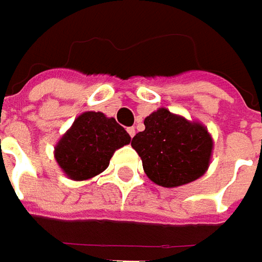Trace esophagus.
<instances>
[{
	"mask_svg": "<svg viewBox=\"0 0 262 262\" xmlns=\"http://www.w3.org/2000/svg\"><path fill=\"white\" fill-rule=\"evenodd\" d=\"M126 131H128V134H129V137H131V138L136 136V128H134V126H129Z\"/></svg>",
	"mask_w": 262,
	"mask_h": 262,
	"instance_id": "1",
	"label": "esophagus"
}]
</instances>
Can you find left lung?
I'll list each match as a JSON object with an SVG mask.
<instances>
[{
    "instance_id": "left-lung-1",
    "label": "left lung",
    "mask_w": 262,
    "mask_h": 262,
    "mask_svg": "<svg viewBox=\"0 0 262 262\" xmlns=\"http://www.w3.org/2000/svg\"><path fill=\"white\" fill-rule=\"evenodd\" d=\"M146 129L131 146L143 160L147 176L157 185H185L206 173L213 140L201 124L189 122L165 107L144 119Z\"/></svg>"
}]
</instances>
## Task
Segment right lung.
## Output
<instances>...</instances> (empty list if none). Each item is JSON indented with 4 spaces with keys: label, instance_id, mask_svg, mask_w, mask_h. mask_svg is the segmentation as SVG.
I'll return each mask as SVG.
<instances>
[{
    "label": "right lung",
    "instance_id": "1",
    "mask_svg": "<svg viewBox=\"0 0 262 262\" xmlns=\"http://www.w3.org/2000/svg\"><path fill=\"white\" fill-rule=\"evenodd\" d=\"M129 141V134L114 118L84 112L56 144L55 159L67 176L84 181L103 172L115 150Z\"/></svg>",
    "mask_w": 262,
    "mask_h": 262
}]
</instances>
